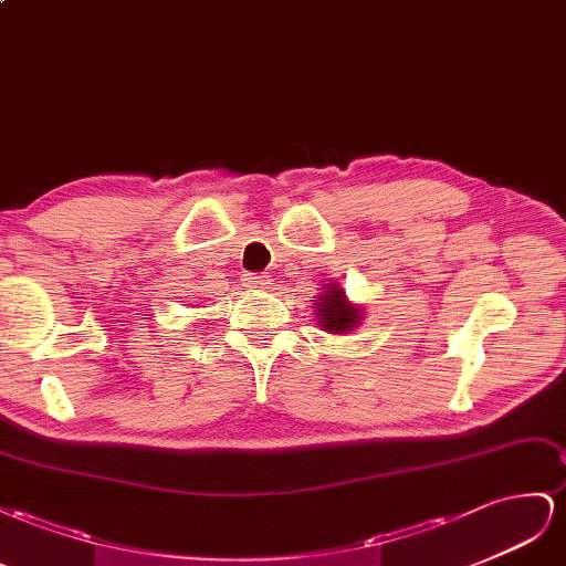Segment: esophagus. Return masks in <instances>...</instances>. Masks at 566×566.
<instances>
[{
	"label": "esophagus",
	"mask_w": 566,
	"mask_h": 566,
	"mask_svg": "<svg viewBox=\"0 0 566 566\" xmlns=\"http://www.w3.org/2000/svg\"><path fill=\"white\" fill-rule=\"evenodd\" d=\"M244 284L249 286V289H270V280H268V274H247L244 277Z\"/></svg>",
	"instance_id": "esophagus-1"
}]
</instances>
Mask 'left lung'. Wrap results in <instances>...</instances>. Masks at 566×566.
Wrapping results in <instances>:
<instances>
[{
    "instance_id": "1",
    "label": "left lung",
    "mask_w": 566,
    "mask_h": 566,
    "mask_svg": "<svg viewBox=\"0 0 566 566\" xmlns=\"http://www.w3.org/2000/svg\"><path fill=\"white\" fill-rule=\"evenodd\" d=\"M325 289L327 294H322L319 303H315L319 327H325V332L332 334H344L358 327L363 313L344 298V289L338 284H327Z\"/></svg>"
}]
</instances>
